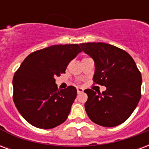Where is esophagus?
<instances>
[{
    "label": "esophagus",
    "instance_id": "1",
    "mask_svg": "<svg viewBox=\"0 0 149 149\" xmlns=\"http://www.w3.org/2000/svg\"><path fill=\"white\" fill-rule=\"evenodd\" d=\"M77 93H81L84 92V88H77Z\"/></svg>",
    "mask_w": 149,
    "mask_h": 149
}]
</instances>
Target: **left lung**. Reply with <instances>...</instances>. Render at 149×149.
I'll return each mask as SVG.
<instances>
[{
	"label": "left lung",
	"instance_id": "1",
	"mask_svg": "<svg viewBox=\"0 0 149 149\" xmlns=\"http://www.w3.org/2000/svg\"><path fill=\"white\" fill-rule=\"evenodd\" d=\"M79 45L95 62L93 81L104 85L100 93L85 89L84 104L88 117L104 127L120 125L131 116L141 99V72L125 50L106 43H82Z\"/></svg>",
	"mask_w": 149,
	"mask_h": 149
}]
</instances>
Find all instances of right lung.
<instances>
[{
  "label": "right lung",
  "mask_w": 149,
  "mask_h": 149,
  "mask_svg": "<svg viewBox=\"0 0 149 149\" xmlns=\"http://www.w3.org/2000/svg\"><path fill=\"white\" fill-rule=\"evenodd\" d=\"M81 51L77 44L52 45L32 52L21 63L13 79V98L30 125L49 129L66 120L77 88L58 89L55 77L65 73L68 64Z\"/></svg>",
  "instance_id": "obj_1"
}]
</instances>
